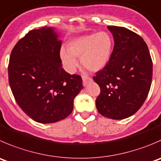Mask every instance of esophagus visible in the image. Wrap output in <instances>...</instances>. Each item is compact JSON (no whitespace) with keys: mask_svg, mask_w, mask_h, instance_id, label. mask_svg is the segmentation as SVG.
I'll use <instances>...</instances> for the list:
<instances>
[{"mask_svg":"<svg viewBox=\"0 0 161 161\" xmlns=\"http://www.w3.org/2000/svg\"><path fill=\"white\" fill-rule=\"evenodd\" d=\"M92 79L90 77H87V76H82V83H83L84 86L87 85L90 82H91Z\"/></svg>","mask_w":161,"mask_h":161,"instance_id":"obj_1","label":"esophagus"}]
</instances>
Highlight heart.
Returning a JSON list of instances; mask_svg holds the SVG:
<instances>
[{
	"label": "heart",
	"instance_id": "1",
	"mask_svg": "<svg viewBox=\"0 0 161 161\" xmlns=\"http://www.w3.org/2000/svg\"><path fill=\"white\" fill-rule=\"evenodd\" d=\"M113 39L109 33L100 31L96 34L79 36L70 40L67 51L62 49L60 60L68 73L75 72L80 59L82 66L93 72L105 68L110 60L113 51Z\"/></svg>",
	"mask_w": 161,
	"mask_h": 161
}]
</instances>
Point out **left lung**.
<instances>
[{
    "label": "left lung",
    "mask_w": 161,
    "mask_h": 161,
    "mask_svg": "<svg viewBox=\"0 0 161 161\" xmlns=\"http://www.w3.org/2000/svg\"><path fill=\"white\" fill-rule=\"evenodd\" d=\"M108 29L115 45L107 66L93 77L101 89L96 107L103 116L123 119L134 115L146 101L153 62L147 45L138 34L122 26Z\"/></svg>",
    "instance_id": "8db88e82"
}]
</instances>
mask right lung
<instances>
[{
  "mask_svg": "<svg viewBox=\"0 0 161 161\" xmlns=\"http://www.w3.org/2000/svg\"><path fill=\"white\" fill-rule=\"evenodd\" d=\"M53 26L32 30L11 53L8 82L17 104L33 120L51 124L71 113L83 88L81 76L62 68L61 40Z\"/></svg>",
  "mask_w": 161,
  "mask_h": 161,
  "instance_id": "1",
  "label": "right lung"
}]
</instances>
